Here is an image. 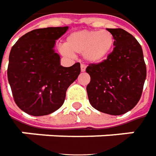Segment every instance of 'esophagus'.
Wrapping results in <instances>:
<instances>
[{
	"instance_id": "esophagus-1",
	"label": "esophagus",
	"mask_w": 156,
	"mask_h": 156,
	"mask_svg": "<svg viewBox=\"0 0 156 156\" xmlns=\"http://www.w3.org/2000/svg\"><path fill=\"white\" fill-rule=\"evenodd\" d=\"M86 68H87V66L85 65V64H80V70H81V72H84V71L86 70Z\"/></svg>"
}]
</instances>
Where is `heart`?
<instances>
[{
    "instance_id": "heart-1",
    "label": "heart",
    "mask_w": 156,
    "mask_h": 156,
    "mask_svg": "<svg viewBox=\"0 0 156 156\" xmlns=\"http://www.w3.org/2000/svg\"><path fill=\"white\" fill-rule=\"evenodd\" d=\"M114 37L108 31L81 30L72 32L61 48L64 56L83 54L85 59L92 63L105 60L114 45Z\"/></svg>"
}]
</instances>
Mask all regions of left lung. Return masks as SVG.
<instances>
[{
  "label": "left lung",
  "instance_id": "left-lung-1",
  "mask_svg": "<svg viewBox=\"0 0 156 156\" xmlns=\"http://www.w3.org/2000/svg\"><path fill=\"white\" fill-rule=\"evenodd\" d=\"M114 48L107 58L86 69L91 80L87 92L91 105L110 115H122L135 107L142 96L147 69L138 41L121 28H107Z\"/></svg>",
  "mask_w": 156,
  "mask_h": 156
}]
</instances>
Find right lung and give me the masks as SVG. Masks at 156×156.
Here are the masks:
<instances>
[{"instance_id":"obj_1","label":"right lung","mask_w":156,"mask_h":156,"mask_svg":"<svg viewBox=\"0 0 156 156\" xmlns=\"http://www.w3.org/2000/svg\"><path fill=\"white\" fill-rule=\"evenodd\" d=\"M68 27L32 30L12 47L7 79L13 100L20 109L32 116L51 114L61 107L68 87L77 79L80 64H60L54 46Z\"/></svg>"}]
</instances>
